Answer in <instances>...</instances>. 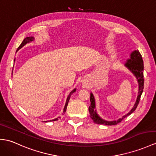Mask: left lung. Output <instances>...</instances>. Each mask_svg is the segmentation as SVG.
<instances>
[{
  "label": "left lung",
  "instance_id": "1",
  "mask_svg": "<svg viewBox=\"0 0 156 156\" xmlns=\"http://www.w3.org/2000/svg\"><path fill=\"white\" fill-rule=\"evenodd\" d=\"M124 66L128 68V69L132 72V73L135 76V77L137 79V83H138V92H137V96L136 102L133 105V108L131 109L128 114L124 115L122 118H119L117 120L114 121H107L102 119L100 115L98 114L96 110V102L95 98L93 94L90 93V102L91 104L89 106V112L90 116L91 118L94 123L97 124H103L106 126H113L118 124L124 118L127 117L128 115H130L133 113L136 109L137 105L139 104L140 97L142 96L144 89V62L142 60V57L138 50H133L132 53L130 54V57L128 58L124 64Z\"/></svg>",
  "mask_w": 156,
  "mask_h": 156
}]
</instances>
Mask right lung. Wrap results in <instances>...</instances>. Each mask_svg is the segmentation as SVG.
<instances>
[{
    "label": "right lung",
    "mask_w": 156,
    "mask_h": 156,
    "mask_svg": "<svg viewBox=\"0 0 156 156\" xmlns=\"http://www.w3.org/2000/svg\"><path fill=\"white\" fill-rule=\"evenodd\" d=\"M34 41V37H27V38H25L23 40V42L21 43V44L19 46V48H18V49L16 50V52H17V51H19V50L21 48H23V47L24 46H25V45H26L27 44H28V43L32 42H33ZM14 61H15V59L14 60ZM76 88H74V90H72V91L70 92L69 95H68V98H67V99H66V104H65V106H64V111H63V113H64V114L65 112H66V108H67L68 104V102H69V100H70V96H71V95H72V94H73L74 92H76ZM58 118H60V117H58V118H56L54 119H51V120H49V121H44L43 122L56 121V120H58Z\"/></svg>",
    "instance_id": "obj_1"
}]
</instances>
